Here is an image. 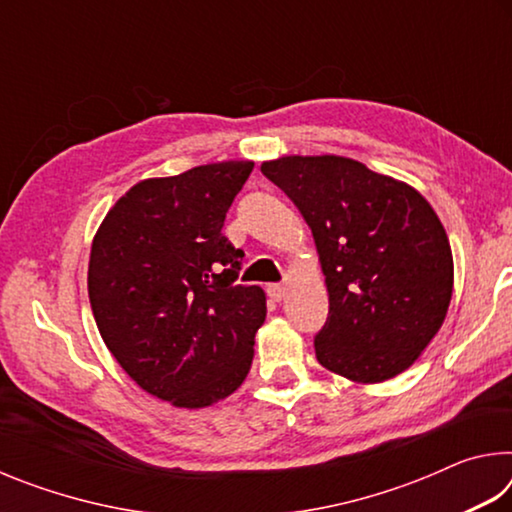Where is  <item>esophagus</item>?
<instances>
[{
    "instance_id": "esophagus-1",
    "label": "esophagus",
    "mask_w": 512,
    "mask_h": 512,
    "mask_svg": "<svg viewBox=\"0 0 512 512\" xmlns=\"http://www.w3.org/2000/svg\"><path fill=\"white\" fill-rule=\"evenodd\" d=\"M266 293H268V298H271V300L280 302L284 296H287V287H284V284H268Z\"/></svg>"
}]
</instances>
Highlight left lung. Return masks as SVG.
<instances>
[{
	"mask_svg": "<svg viewBox=\"0 0 512 512\" xmlns=\"http://www.w3.org/2000/svg\"><path fill=\"white\" fill-rule=\"evenodd\" d=\"M262 173L316 241L329 293L314 339L320 366L363 384L400 375L452 300V248L436 212L413 187L339 155H289Z\"/></svg>",
	"mask_w": 512,
	"mask_h": 512,
	"instance_id": "obj_1",
	"label": "left lung"
}]
</instances>
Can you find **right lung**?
Masks as SVG:
<instances>
[{
  "instance_id": "add662e5",
  "label": "right lung",
  "mask_w": 512,
  "mask_h": 512,
  "mask_svg": "<svg viewBox=\"0 0 512 512\" xmlns=\"http://www.w3.org/2000/svg\"><path fill=\"white\" fill-rule=\"evenodd\" d=\"M253 162H216L142 180L92 241L94 320L119 366L146 393L201 409L235 393L266 318L259 287L239 284L244 250L225 214Z\"/></svg>"
}]
</instances>
